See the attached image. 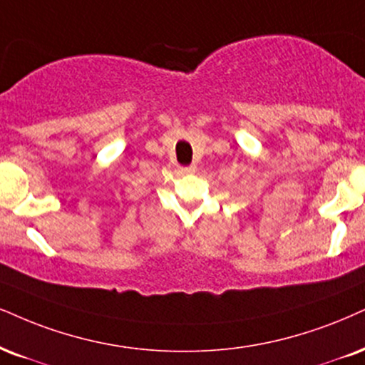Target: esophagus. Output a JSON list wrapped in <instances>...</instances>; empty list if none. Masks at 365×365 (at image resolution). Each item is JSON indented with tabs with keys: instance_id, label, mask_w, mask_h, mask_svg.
<instances>
[{
	"instance_id": "1",
	"label": "esophagus",
	"mask_w": 365,
	"mask_h": 365,
	"mask_svg": "<svg viewBox=\"0 0 365 365\" xmlns=\"http://www.w3.org/2000/svg\"><path fill=\"white\" fill-rule=\"evenodd\" d=\"M181 173L182 174H191V173H195V168H192V165H190V168H181Z\"/></svg>"
}]
</instances>
